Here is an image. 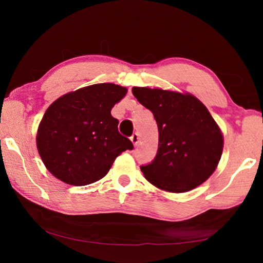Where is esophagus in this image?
Segmentation results:
<instances>
[{"instance_id":"34e87169","label":"esophagus","mask_w":263,"mask_h":263,"mask_svg":"<svg viewBox=\"0 0 263 263\" xmlns=\"http://www.w3.org/2000/svg\"><path fill=\"white\" fill-rule=\"evenodd\" d=\"M131 141L133 142V145L135 146L138 145V142H139V135H138L137 132L133 133V135L131 136Z\"/></svg>"}]
</instances>
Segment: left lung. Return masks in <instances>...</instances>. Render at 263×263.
I'll use <instances>...</instances> for the list:
<instances>
[{
  "label": "left lung",
  "mask_w": 263,
  "mask_h": 263,
  "mask_svg": "<svg viewBox=\"0 0 263 263\" xmlns=\"http://www.w3.org/2000/svg\"><path fill=\"white\" fill-rule=\"evenodd\" d=\"M140 104L158 124L155 158L140 166L146 180L162 190L184 193L205 182L222 152V135L201 101L189 94L133 87Z\"/></svg>",
  "instance_id": "obj_1"
}]
</instances>
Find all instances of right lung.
Segmentation results:
<instances>
[{
	"label": "right lung",
	"mask_w": 263,
	"mask_h": 263,
	"mask_svg": "<svg viewBox=\"0 0 263 263\" xmlns=\"http://www.w3.org/2000/svg\"><path fill=\"white\" fill-rule=\"evenodd\" d=\"M126 88L99 83L68 92L48 106L37 133L44 164L57 179L87 185L106 175L115 159L133 149L118 131L111 109L125 96Z\"/></svg>",
	"instance_id": "right-lung-1"
}]
</instances>
